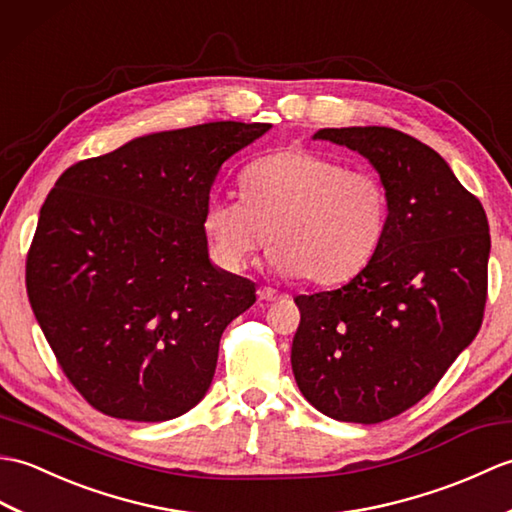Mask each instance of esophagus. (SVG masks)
Returning <instances> with one entry per match:
<instances>
[{"label":"esophagus","instance_id":"34e87169","mask_svg":"<svg viewBox=\"0 0 512 512\" xmlns=\"http://www.w3.org/2000/svg\"><path fill=\"white\" fill-rule=\"evenodd\" d=\"M282 298V293H278L276 289H271V287H260L258 289V300H263V302H276V300H280Z\"/></svg>","mask_w":512,"mask_h":512}]
</instances>
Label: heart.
<instances>
[{
    "label": "heart",
    "mask_w": 512,
    "mask_h": 512,
    "mask_svg": "<svg viewBox=\"0 0 512 512\" xmlns=\"http://www.w3.org/2000/svg\"><path fill=\"white\" fill-rule=\"evenodd\" d=\"M238 188L241 199L212 197L203 210V232L227 269L245 267L269 241L280 274L342 282L370 263L388 221L377 175L300 146L247 164Z\"/></svg>",
    "instance_id": "b5f03b06"
}]
</instances>
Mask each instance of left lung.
Returning <instances> with one entry per match:
<instances>
[{"label":"left lung","mask_w":512,"mask_h":512,"mask_svg":"<svg viewBox=\"0 0 512 512\" xmlns=\"http://www.w3.org/2000/svg\"><path fill=\"white\" fill-rule=\"evenodd\" d=\"M313 138L348 146L377 168L388 221L348 285L295 298L291 368L315 410L374 425L434 390L478 335L491 234L480 199L412 135L346 127Z\"/></svg>","instance_id":"8db88e82"}]
</instances>
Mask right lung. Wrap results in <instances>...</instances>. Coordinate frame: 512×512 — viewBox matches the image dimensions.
<instances>
[{
  "label": "right lung",
  "instance_id": "1",
  "mask_svg": "<svg viewBox=\"0 0 512 512\" xmlns=\"http://www.w3.org/2000/svg\"><path fill=\"white\" fill-rule=\"evenodd\" d=\"M269 129L208 122L142 135L56 179L26 289L65 377L98 412L160 423L206 396L225 326L256 287L210 263L203 210L221 164Z\"/></svg>",
  "mask_w": 512,
  "mask_h": 512
}]
</instances>
